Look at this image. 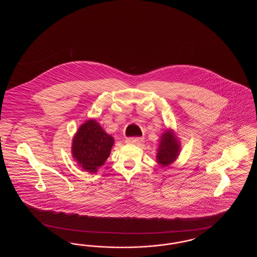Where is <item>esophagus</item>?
<instances>
[{"instance_id": "34e87169", "label": "esophagus", "mask_w": 257, "mask_h": 257, "mask_svg": "<svg viewBox=\"0 0 257 257\" xmlns=\"http://www.w3.org/2000/svg\"><path fill=\"white\" fill-rule=\"evenodd\" d=\"M144 141V138L141 137H132V138H127L126 139V144H130V145H139Z\"/></svg>"}]
</instances>
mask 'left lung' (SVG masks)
Listing matches in <instances>:
<instances>
[{
  "label": "left lung",
  "mask_w": 257,
  "mask_h": 257,
  "mask_svg": "<svg viewBox=\"0 0 257 257\" xmlns=\"http://www.w3.org/2000/svg\"><path fill=\"white\" fill-rule=\"evenodd\" d=\"M180 143L172 130H166L161 136L157 153V163L161 167H167L172 164L180 153Z\"/></svg>",
  "instance_id": "1"
}]
</instances>
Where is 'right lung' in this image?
Here are the masks:
<instances>
[{
    "mask_svg": "<svg viewBox=\"0 0 257 257\" xmlns=\"http://www.w3.org/2000/svg\"><path fill=\"white\" fill-rule=\"evenodd\" d=\"M114 140L99 123L89 119L80 126L72 141V156L84 171L95 173L110 156Z\"/></svg>",
    "mask_w": 257,
    "mask_h": 257,
    "instance_id": "1",
    "label": "right lung"
}]
</instances>
